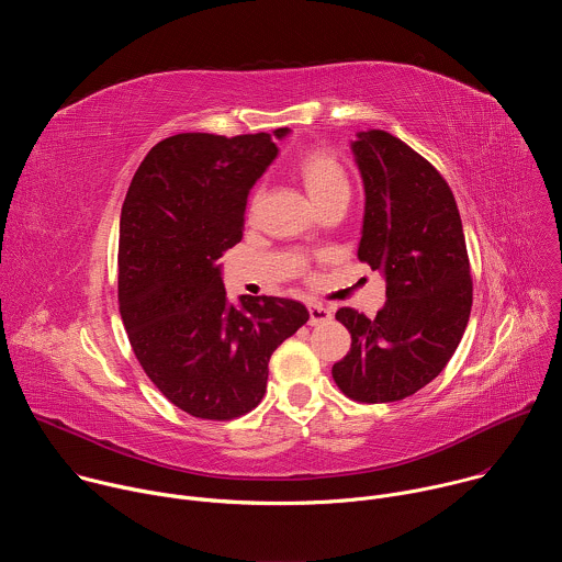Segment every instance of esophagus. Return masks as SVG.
Here are the masks:
<instances>
[{
  "mask_svg": "<svg viewBox=\"0 0 562 562\" xmlns=\"http://www.w3.org/2000/svg\"><path fill=\"white\" fill-rule=\"evenodd\" d=\"M334 317V311L325 304H308V325H323V323H329V319Z\"/></svg>",
  "mask_w": 562,
  "mask_h": 562,
  "instance_id": "1",
  "label": "esophagus"
}]
</instances>
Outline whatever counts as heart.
<instances>
[{
	"label": "heart",
	"instance_id": "heart-1",
	"mask_svg": "<svg viewBox=\"0 0 562 562\" xmlns=\"http://www.w3.org/2000/svg\"><path fill=\"white\" fill-rule=\"evenodd\" d=\"M295 176L300 178L311 202L323 209L331 202H349L351 182L340 157L329 148H308L295 162ZM260 200V191L254 202Z\"/></svg>",
	"mask_w": 562,
	"mask_h": 562
}]
</instances>
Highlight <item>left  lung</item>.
Returning <instances> with one entry per match:
<instances>
[{
	"label": "left lung",
	"mask_w": 562,
	"mask_h": 562,
	"mask_svg": "<svg viewBox=\"0 0 562 562\" xmlns=\"http://www.w3.org/2000/svg\"><path fill=\"white\" fill-rule=\"evenodd\" d=\"M351 153L364 187L358 258L386 282L371 319L336 313L351 334L331 373L360 403H395L429 384L458 349L471 313L460 213L445 178L386 131H360Z\"/></svg>",
	"instance_id": "obj_1"
}]
</instances>
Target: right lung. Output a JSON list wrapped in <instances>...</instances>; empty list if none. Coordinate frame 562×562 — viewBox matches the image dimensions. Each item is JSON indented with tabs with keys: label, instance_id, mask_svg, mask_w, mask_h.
I'll return each mask as SVG.
<instances>
[{
	"label": "right lung",
	"instance_id": "add662e5",
	"mask_svg": "<svg viewBox=\"0 0 562 562\" xmlns=\"http://www.w3.org/2000/svg\"><path fill=\"white\" fill-rule=\"evenodd\" d=\"M289 128L180 133L155 144L120 217V313L135 358L176 407L237 418L262 400L271 353L306 319L302 302L239 295L220 258L243 239L254 184Z\"/></svg>",
	"mask_w": 562,
	"mask_h": 562
}]
</instances>
